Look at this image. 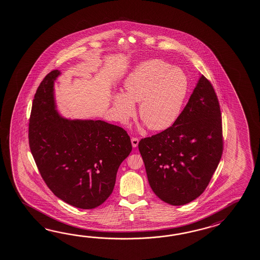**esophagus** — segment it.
I'll use <instances>...</instances> for the list:
<instances>
[{
    "mask_svg": "<svg viewBox=\"0 0 260 260\" xmlns=\"http://www.w3.org/2000/svg\"><path fill=\"white\" fill-rule=\"evenodd\" d=\"M131 142H132V146H133V148H137L138 145H139V139H137V138H132V139H131Z\"/></svg>",
    "mask_w": 260,
    "mask_h": 260,
    "instance_id": "esophagus-1",
    "label": "esophagus"
}]
</instances>
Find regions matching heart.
<instances>
[{
  "mask_svg": "<svg viewBox=\"0 0 260 260\" xmlns=\"http://www.w3.org/2000/svg\"><path fill=\"white\" fill-rule=\"evenodd\" d=\"M124 91L112 96L115 115L122 123L136 114L152 131L171 126L181 114L187 95V76L179 68H172L161 60H150L139 64L124 81Z\"/></svg>",
  "mask_w": 260,
  "mask_h": 260,
  "instance_id": "heart-1",
  "label": "heart"
}]
</instances>
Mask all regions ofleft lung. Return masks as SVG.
I'll return each mask as SVG.
<instances>
[{"label":"left lung","instance_id":"obj_1","mask_svg":"<svg viewBox=\"0 0 260 260\" xmlns=\"http://www.w3.org/2000/svg\"><path fill=\"white\" fill-rule=\"evenodd\" d=\"M139 150L160 200L184 205L204 192L222 156L223 136L217 96L203 75L172 126L141 139Z\"/></svg>","mask_w":260,"mask_h":260}]
</instances>
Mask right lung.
Returning a JSON list of instances; mask_svg holds the SVG:
<instances>
[{
	"label": "right lung",
	"mask_w": 260,
	"mask_h": 260,
	"mask_svg": "<svg viewBox=\"0 0 260 260\" xmlns=\"http://www.w3.org/2000/svg\"><path fill=\"white\" fill-rule=\"evenodd\" d=\"M48 74L37 89L29 123V144L43 180L57 198L83 210L101 205L114 189L117 171L132 151L121 127L101 120L67 119L57 110Z\"/></svg>",
	"instance_id": "obj_1"
}]
</instances>
